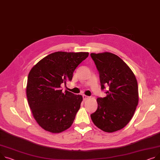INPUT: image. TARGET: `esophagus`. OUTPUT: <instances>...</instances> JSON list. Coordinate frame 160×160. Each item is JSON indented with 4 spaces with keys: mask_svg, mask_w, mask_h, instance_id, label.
Here are the masks:
<instances>
[{
    "mask_svg": "<svg viewBox=\"0 0 160 160\" xmlns=\"http://www.w3.org/2000/svg\"><path fill=\"white\" fill-rule=\"evenodd\" d=\"M89 98V97H88V96H86V95H83V100H88Z\"/></svg>",
    "mask_w": 160,
    "mask_h": 160,
    "instance_id": "34e87169",
    "label": "esophagus"
}]
</instances>
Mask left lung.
Masks as SVG:
<instances>
[{
    "label": "left lung",
    "mask_w": 160,
    "mask_h": 160,
    "mask_svg": "<svg viewBox=\"0 0 160 160\" xmlns=\"http://www.w3.org/2000/svg\"><path fill=\"white\" fill-rule=\"evenodd\" d=\"M91 57L99 71L102 89L109 86L107 96L97 98V110L91 118L104 132L119 131L132 119L138 105L137 80L127 63L113 53H91Z\"/></svg>",
    "instance_id": "obj_1"
}]
</instances>
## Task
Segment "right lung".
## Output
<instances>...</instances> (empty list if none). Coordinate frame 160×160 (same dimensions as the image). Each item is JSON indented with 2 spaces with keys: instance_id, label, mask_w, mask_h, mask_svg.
I'll use <instances>...</instances> for the list:
<instances>
[{
  "instance_id": "add662e5",
  "label": "right lung",
  "mask_w": 160,
  "mask_h": 160,
  "mask_svg": "<svg viewBox=\"0 0 160 160\" xmlns=\"http://www.w3.org/2000/svg\"><path fill=\"white\" fill-rule=\"evenodd\" d=\"M88 55V52H55L40 60L29 71L28 103L36 122L45 131L60 133L72 124L82 96L62 92L61 84L72 80L74 71Z\"/></svg>"
}]
</instances>
